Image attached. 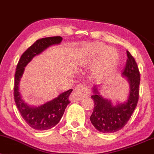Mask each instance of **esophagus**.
<instances>
[{
  "label": "esophagus",
  "instance_id": "34e87169",
  "mask_svg": "<svg viewBox=\"0 0 154 154\" xmlns=\"http://www.w3.org/2000/svg\"><path fill=\"white\" fill-rule=\"evenodd\" d=\"M91 94L90 88L87 85H78L74 90L73 93L72 94V98L74 100H79L85 97H89Z\"/></svg>",
  "mask_w": 154,
  "mask_h": 154
}]
</instances>
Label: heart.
<instances>
[{
	"label": "heart",
	"mask_w": 154,
	"mask_h": 154,
	"mask_svg": "<svg viewBox=\"0 0 154 154\" xmlns=\"http://www.w3.org/2000/svg\"><path fill=\"white\" fill-rule=\"evenodd\" d=\"M86 49L91 59H95L102 54L95 66V75L99 77L108 75L117 60L118 54L115 49L113 48H106V45L99 42L89 44Z\"/></svg>",
	"instance_id": "b5f03b06"
}]
</instances>
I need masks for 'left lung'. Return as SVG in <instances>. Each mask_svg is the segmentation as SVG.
I'll return each instance as SVG.
<instances>
[{
  "label": "left lung",
  "mask_w": 154,
  "mask_h": 154,
  "mask_svg": "<svg viewBox=\"0 0 154 154\" xmlns=\"http://www.w3.org/2000/svg\"><path fill=\"white\" fill-rule=\"evenodd\" d=\"M128 59L122 75L127 77L130 85V94L128 101L114 106L110 100L101 97L93 88L91 98L94 100V108L90 119L98 131L103 133H112L125 126L135 109L139 98V85L140 75L138 66L131 54L127 51Z\"/></svg>",
  "instance_id": "obj_1"
}]
</instances>
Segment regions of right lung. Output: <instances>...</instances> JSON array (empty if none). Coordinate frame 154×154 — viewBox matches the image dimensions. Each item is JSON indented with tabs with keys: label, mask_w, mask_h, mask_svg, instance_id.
Segmentation results:
<instances>
[{
	"label": "right lung",
	"mask_w": 154,
	"mask_h": 154,
	"mask_svg": "<svg viewBox=\"0 0 154 154\" xmlns=\"http://www.w3.org/2000/svg\"><path fill=\"white\" fill-rule=\"evenodd\" d=\"M62 41L60 36L39 39L28 48L21 56L17 63L14 75V95L16 105L22 118L32 128L36 130H46L54 128L62 117L65 109L70 103L69 95L72 89L60 94L57 98L38 107H29L22 100L19 92V84L24 72V67L37 55L49 46L59 44Z\"/></svg>",
	"instance_id": "add662e5"
}]
</instances>
